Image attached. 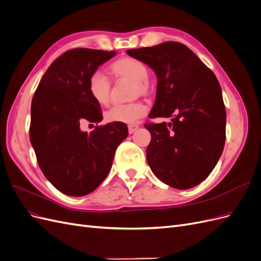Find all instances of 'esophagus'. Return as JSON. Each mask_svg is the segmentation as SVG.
Returning a JSON list of instances; mask_svg holds the SVG:
<instances>
[{"instance_id": "esophagus-1", "label": "esophagus", "mask_w": 261, "mask_h": 261, "mask_svg": "<svg viewBox=\"0 0 261 261\" xmlns=\"http://www.w3.org/2000/svg\"><path fill=\"white\" fill-rule=\"evenodd\" d=\"M138 127H139V126L136 125V124H130V125H128V133H129V134H133L134 132L138 129Z\"/></svg>"}]
</instances>
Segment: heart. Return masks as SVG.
Instances as JSON below:
<instances>
[{"label": "heart", "instance_id": "1", "mask_svg": "<svg viewBox=\"0 0 261 261\" xmlns=\"http://www.w3.org/2000/svg\"><path fill=\"white\" fill-rule=\"evenodd\" d=\"M110 70L116 80L134 82L135 96H146L150 91L148 83L149 70L143 62L134 58H122L110 65ZM88 89L92 99L100 106H108L111 93V82L101 70L93 72L89 78ZM147 113V107L140 101L127 105H115L106 114L107 120L113 123H135Z\"/></svg>", "mask_w": 261, "mask_h": 261}]
</instances>
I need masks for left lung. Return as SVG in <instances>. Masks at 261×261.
Returning <instances> with one entry per match:
<instances>
[{"label":"left lung","instance_id":"8db88e82","mask_svg":"<svg viewBox=\"0 0 261 261\" xmlns=\"http://www.w3.org/2000/svg\"><path fill=\"white\" fill-rule=\"evenodd\" d=\"M126 53L156 75L155 102L149 117L172 118L169 124H145L151 134L147 147L150 169L173 188L198 185L215 169L225 143L226 112L216 75L179 42Z\"/></svg>","mask_w":261,"mask_h":261}]
</instances>
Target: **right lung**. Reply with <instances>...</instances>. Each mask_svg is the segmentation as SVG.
<instances>
[{"label": "right lung", "mask_w": 261, "mask_h": 261, "mask_svg": "<svg viewBox=\"0 0 261 261\" xmlns=\"http://www.w3.org/2000/svg\"><path fill=\"white\" fill-rule=\"evenodd\" d=\"M114 55L115 51L68 50L46 69L34 94L30 143L46 179L65 195L93 192L108 176L116 148L128 135L124 123L100 125L89 134L81 129L84 121H102L88 83L98 66Z\"/></svg>", "instance_id": "add662e5"}]
</instances>
